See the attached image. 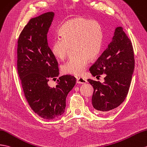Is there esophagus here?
<instances>
[{
  "instance_id": "34e87169",
  "label": "esophagus",
  "mask_w": 147,
  "mask_h": 147,
  "mask_svg": "<svg viewBox=\"0 0 147 147\" xmlns=\"http://www.w3.org/2000/svg\"><path fill=\"white\" fill-rule=\"evenodd\" d=\"M76 83L78 84H84L87 83V81L84 80L83 78H77Z\"/></svg>"
}]
</instances>
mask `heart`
I'll use <instances>...</instances> for the list:
<instances>
[{
  "instance_id": "1",
  "label": "heart",
  "mask_w": 147,
  "mask_h": 147,
  "mask_svg": "<svg viewBox=\"0 0 147 147\" xmlns=\"http://www.w3.org/2000/svg\"><path fill=\"white\" fill-rule=\"evenodd\" d=\"M61 37L51 44V51L54 56L63 59L73 47L74 54L61 66L65 74L81 76L89 59L98 55L103 41L102 27L97 20L78 16L66 20L60 27Z\"/></svg>"
}]
</instances>
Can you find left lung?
I'll return each instance as SVG.
<instances>
[{
    "label": "left lung",
    "instance_id": "8db88e82",
    "mask_svg": "<svg viewBox=\"0 0 147 147\" xmlns=\"http://www.w3.org/2000/svg\"><path fill=\"white\" fill-rule=\"evenodd\" d=\"M135 67L131 40L121 27L116 28L111 42L90 68L93 76L105 74V82L88 79L94 91L92 105L100 113L117 108L125 100Z\"/></svg>",
    "mask_w": 147,
    "mask_h": 147
}]
</instances>
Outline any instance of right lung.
<instances>
[{
  "mask_svg": "<svg viewBox=\"0 0 147 147\" xmlns=\"http://www.w3.org/2000/svg\"><path fill=\"white\" fill-rule=\"evenodd\" d=\"M54 16L49 12L30 19L18 41V71L24 96L32 110L46 120L64 113L67 95L76 81L74 76L64 75L59 78L56 87L47 84L59 73L47 39Z\"/></svg>",
  "mask_w": 147,
  "mask_h": 147,
  "instance_id": "1",
  "label": "right lung"
}]
</instances>
